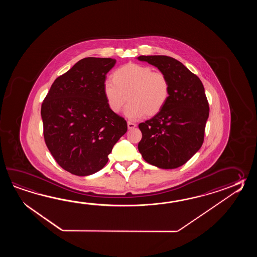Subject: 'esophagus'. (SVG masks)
<instances>
[{"label": "esophagus", "mask_w": 257, "mask_h": 257, "mask_svg": "<svg viewBox=\"0 0 257 257\" xmlns=\"http://www.w3.org/2000/svg\"><path fill=\"white\" fill-rule=\"evenodd\" d=\"M136 124H134V123H132V122H127V128L128 130H132V128H134V127H136Z\"/></svg>", "instance_id": "esophagus-1"}]
</instances>
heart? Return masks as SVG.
<instances>
[{"instance_id":"obj_1","label":"heart","mask_w":257,"mask_h":257,"mask_svg":"<svg viewBox=\"0 0 257 257\" xmlns=\"http://www.w3.org/2000/svg\"><path fill=\"white\" fill-rule=\"evenodd\" d=\"M103 93L108 108L115 114L120 112L127 97L130 104L125 115L136 121L164 109L169 98L170 84L163 72L153 71L149 66L127 63L117 68L111 80L104 82Z\"/></svg>"}]
</instances>
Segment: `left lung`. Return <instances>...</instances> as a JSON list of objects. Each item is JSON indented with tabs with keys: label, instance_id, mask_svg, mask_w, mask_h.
I'll use <instances>...</instances> for the list:
<instances>
[{
	"label": "left lung",
	"instance_id": "1",
	"mask_svg": "<svg viewBox=\"0 0 257 257\" xmlns=\"http://www.w3.org/2000/svg\"><path fill=\"white\" fill-rule=\"evenodd\" d=\"M167 77L169 98L164 109L139 125V152L148 164L162 169L180 167L202 146L209 115L200 79L180 61L168 56H140Z\"/></svg>",
	"mask_w": 257,
	"mask_h": 257
}]
</instances>
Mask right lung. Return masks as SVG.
<instances>
[{
    "label": "right lung",
    "instance_id": "add662e5",
    "mask_svg": "<svg viewBox=\"0 0 257 257\" xmlns=\"http://www.w3.org/2000/svg\"><path fill=\"white\" fill-rule=\"evenodd\" d=\"M111 58H84L52 83L41 106L49 152L72 175H93L126 131V122L108 108L103 85L115 66Z\"/></svg>",
    "mask_w": 257,
    "mask_h": 257
}]
</instances>
